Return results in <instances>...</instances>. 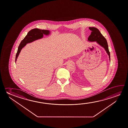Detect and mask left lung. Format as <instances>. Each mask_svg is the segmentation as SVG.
Returning <instances> with one entry per match:
<instances>
[{"mask_svg": "<svg viewBox=\"0 0 128 128\" xmlns=\"http://www.w3.org/2000/svg\"><path fill=\"white\" fill-rule=\"evenodd\" d=\"M89 29L91 30V33L89 36L88 41L89 42H96V43L100 46L102 47H103L108 54L109 57V60L110 61V52L108 50V45L106 40L105 38L102 36L100 33L98 29L94 27L88 28Z\"/></svg>", "mask_w": 128, "mask_h": 128, "instance_id": "obj_1", "label": "left lung"}]
</instances>
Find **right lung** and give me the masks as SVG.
<instances>
[{
    "mask_svg": "<svg viewBox=\"0 0 128 128\" xmlns=\"http://www.w3.org/2000/svg\"><path fill=\"white\" fill-rule=\"evenodd\" d=\"M50 34V31L49 30L39 29L38 28L34 29L28 32L27 35L21 42L19 46L18 47V51L16 54V62L21 50L28 43H30L37 40L41 39L43 37V35L49 36Z\"/></svg>",
    "mask_w": 128,
    "mask_h": 128,
    "instance_id": "1",
    "label": "right lung"
}]
</instances>
